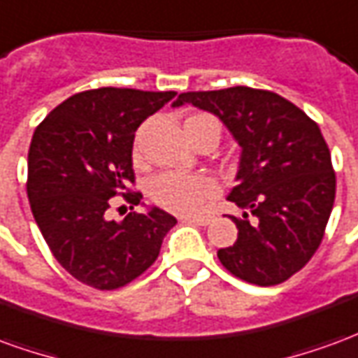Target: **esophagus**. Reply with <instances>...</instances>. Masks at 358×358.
Wrapping results in <instances>:
<instances>
[{
  "label": "esophagus",
  "instance_id": "1",
  "mask_svg": "<svg viewBox=\"0 0 358 358\" xmlns=\"http://www.w3.org/2000/svg\"><path fill=\"white\" fill-rule=\"evenodd\" d=\"M182 218L187 220V222H194V224H199V226L210 224V220H213L210 215H197V217H182Z\"/></svg>",
  "mask_w": 358,
  "mask_h": 358
}]
</instances>
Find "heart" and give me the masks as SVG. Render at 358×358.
Listing matches in <instances>:
<instances>
[{"instance_id": "heart-1", "label": "heart", "mask_w": 358, "mask_h": 358, "mask_svg": "<svg viewBox=\"0 0 358 358\" xmlns=\"http://www.w3.org/2000/svg\"><path fill=\"white\" fill-rule=\"evenodd\" d=\"M187 120H209L217 122L213 117L207 115H195ZM186 120V122H187ZM218 192L217 182L205 174H176L166 172L157 176L151 186L149 194L161 207L180 215H192L201 209L210 197H215Z\"/></svg>"}]
</instances>
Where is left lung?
<instances>
[{
  "instance_id": "obj_1",
  "label": "left lung",
  "mask_w": 358,
  "mask_h": 358,
  "mask_svg": "<svg viewBox=\"0 0 358 358\" xmlns=\"http://www.w3.org/2000/svg\"><path fill=\"white\" fill-rule=\"evenodd\" d=\"M194 105L220 118L241 148L228 201L238 240L218 249L234 276L274 285L315 255L336 199L330 149L316 122L282 95L248 86L186 92L172 107Z\"/></svg>"
}]
</instances>
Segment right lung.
Masks as SVG:
<instances>
[{
	"label": "right lung",
	"instance_id": "right-lung-1",
	"mask_svg": "<svg viewBox=\"0 0 358 358\" xmlns=\"http://www.w3.org/2000/svg\"><path fill=\"white\" fill-rule=\"evenodd\" d=\"M176 92L97 88L69 97L36 128L28 151V201L59 264L82 284L117 289L159 257L176 218L155 205L110 220L115 195L134 182L138 126ZM143 205L141 194H122Z\"/></svg>",
	"mask_w": 358,
	"mask_h": 358
}]
</instances>
